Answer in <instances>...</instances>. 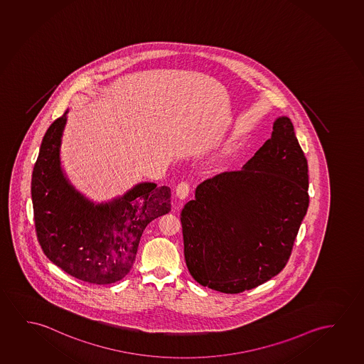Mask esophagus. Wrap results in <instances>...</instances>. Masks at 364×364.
<instances>
[{
    "mask_svg": "<svg viewBox=\"0 0 364 364\" xmlns=\"http://www.w3.org/2000/svg\"><path fill=\"white\" fill-rule=\"evenodd\" d=\"M175 191H176V196H179L180 199H185L191 193V184L188 181H181L178 184Z\"/></svg>",
    "mask_w": 364,
    "mask_h": 364,
    "instance_id": "1",
    "label": "esophagus"
}]
</instances>
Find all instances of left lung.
<instances>
[{
    "label": "left lung",
    "instance_id": "obj_1",
    "mask_svg": "<svg viewBox=\"0 0 364 364\" xmlns=\"http://www.w3.org/2000/svg\"><path fill=\"white\" fill-rule=\"evenodd\" d=\"M308 171L290 118L280 117L245 168L198 185L180 214L193 279L240 294L280 274L308 212Z\"/></svg>",
    "mask_w": 364,
    "mask_h": 364
}]
</instances>
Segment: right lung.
Listing matches in <instances>:
<instances>
[{
  "instance_id": "1",
  "label": "right lung",
  "mask_w": 364,
  "mask_h": 364,
  "mask_svg": "<svg viewBox=\"0 0 364 364\" xmlns=\"http://www.w3.org/2000/svg\"><path fill=\"white\" fill-rule=\"evenodd\" d=\"M67 113L45 132L31 179L35 230L45 256L78 280L108 285L132 267L146 225L171 210L170 188L136 185L95 205L68 183L59 159Z\"/></svg>"
}]
</instances>
